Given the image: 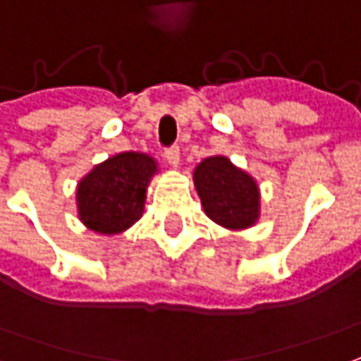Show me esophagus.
<instances>
[{
  "instance_id": "esophagus-1",
  "label": "esophagus",
  "mask_w": 361,
  "mask_h": 361,
  "mask_svg": "<svg viewBox=\"0 0 361 361\" xmlns=\"http://www.w3.org/2000/svg\"><path fill=\"white\" fill-rule=\"evenodd\" d=\"M164 158L172 164V166H178V164H180V146L173 145L170 146V148H166V150H164Z\"/></svg>"
}]
</instances>
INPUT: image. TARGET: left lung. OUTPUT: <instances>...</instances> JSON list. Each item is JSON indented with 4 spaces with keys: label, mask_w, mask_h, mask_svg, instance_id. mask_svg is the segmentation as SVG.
Returning <instances> with one entry per match:
<instances>
[{
    "label": "left lung",
    "mask_w": 361,
    "mask_h": 361,
    "mask_svg": "<svg viewBox=\"0 0 361 361\" xmlns=\"http://www.w3.org/2000/svg\"><path fill=\"white\" fill-rule=\"evenodd\" d=\"M203 209L224 228H248L258 221L259 191L252 176L238 170L228 158L211 156L193 172Z\"/></svg>",
    "instance_id": "1"
}]
</instances>
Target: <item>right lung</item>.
I'll list each match as a JSON object with an SVG mask.
<instances>
[{
	"label": "right lung",
	"mask_w": 361,
	"mask_h": 361,
	"mask_svg": "<svg viewBox=\"0 0 361 361\" xmlns=\"http://www.w3.org/2000/svg\"><path fill=\"white\" fill-rule=\"evenodd\" d=\"M154 173V158L140 152H121L95 166L78 183L82 223L102 234L127 231L142 216L146 188Z\"/></svg>",
	"instance_id": "add662e5"
}]
</instances>
